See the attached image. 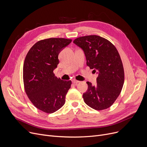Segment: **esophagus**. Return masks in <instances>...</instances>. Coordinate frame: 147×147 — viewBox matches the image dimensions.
Returning <instances> with one entry per match:
<instances>
[{
    "instance_id": "34e87169",
    "label": "esophagus",
    "mask_w": 147,
    "mask_h": 147,
    "mask_svg": "<svg viewBox=\"0 0 147 147\" xmlns=\"http://www.w3.org/2000/svg\"><path fill=\"white\" fill-rule=\"evenodd\" d=\"M72 82H73V83H74V84L80 83V81H79V80H75V79L73 80H72Z\"/></svg>"
}]
</instances>
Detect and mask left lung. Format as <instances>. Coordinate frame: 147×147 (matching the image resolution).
Wrapping results in <instances>:
<instances>
[{
    "label": "left lung",
    "instance_id": "obj_1",
    "mask_svg": "<svg viewBox=\"0 0 147 147\" xmlns=\"http://www.w3.org/2000/svg\"><path fill=\"white\" fill-rule=\"evenodd\" d=\"M73 43L83 50L87 65L98 73L95 86L86 82L88 89L83 95L84 102L96 110L108 109L119 96L125 80L118 51L109 40L96 35L80 37Z\"/></svg>",
    "mask_w": 147,
    "mask_h": 147
}]
</instances>
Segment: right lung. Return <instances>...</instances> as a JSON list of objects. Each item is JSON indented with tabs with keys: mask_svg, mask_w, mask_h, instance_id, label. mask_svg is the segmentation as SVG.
<instances>
[{
	"mask_svg": "<svg viewBox=\"0 0 147 147\" xmlns=\"http://www.w3.org/2000/svg\"><path fill=\"white\" fill-rule=\"evenodd\" d=\"M64 38H49L36 42L30 48L23 65L25 92L32 104L46 113L63 107L71 81L62 80L53 73L59 64L61 51L71 42Z\"/></svg>",
	"mask_w": 147,
	"mask_h": 147,
	"instance_id": "add662e5",
	"label": "right lung"
}]
</instances>
